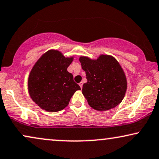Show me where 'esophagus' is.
Listing matches in <instances>:
<instances>
[{"mask_svg": "<svg viewBox=\"0 0 159 159\" xmlns=\"http://www.w3.org/2000/svg\"><path fill=\"white\" fill-rule=\"evenodd\" d=\"M79 85L80 86V88H81V89L82 88V82H80V83L79 84Z\"/></svg>", "mask_w": 159, "mask_h": 159, "instance_id": "esophagus-1", "label": "esophagus"}]
</instances>
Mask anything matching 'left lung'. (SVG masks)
Returning <instances> with one entry per match:
<instances>
[{
  "label": "left lung",
  "mask_w": 159,
  "mask_h": 159,
  "mask_svg": "<svg viewBox=\"0 0 159 159\" xmlns=\"http://www.w3.org/2000/svg\"><path fill=\"white\" fill-rule=\"evenodd\" d=\"M88 82L82 86V93L92 108L98 111L111 110L124 98L127 81L117 60L102 55L96 60L80 57Z\"/></svg>",
  "instance_id": "left-lung-1"
}]
</instances>
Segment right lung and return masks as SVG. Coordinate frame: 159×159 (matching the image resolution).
I'll return each mask as SVG.
<instances>
[{"label":"right lung","mask_w":159,"mask_h":159,"mask_svg":"<svg viewBox=\"0 0 159 159\" xmlns=\"http://www.w3.org/2000/svg\"><path fill=\"white\" fill-rule=\"evenodd\" d=\"M73 57H65L57 50L47 51L39 58L28 77L32 100L43 110L57 112L65 108L74 93L81 88L67 68Z\"/></svg>","instance_id":"right-lung-1"}]
</instances>
